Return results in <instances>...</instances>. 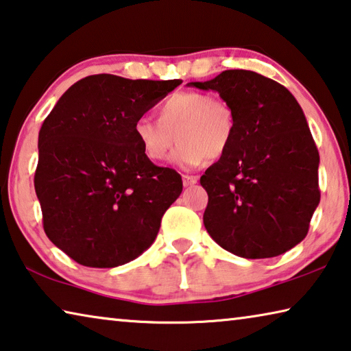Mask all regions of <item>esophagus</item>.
I'll return each mask as SVG.
<instances>
[{
	"mask_svg": "<svg viewBox=\"0 0 351 351\" xmlns=\"http://www.w3.org/2000/svg\"><path fill=\"white\" fill-rule=\"evenodd\" d=\"M198 182V176H193V175H184L182 176V184L186 187H191V186H195Z\"/></svg>",
	"mask_w": 351,
	"mask_h": 351,
	"instance_id": "esophagus-1",
	"label": "esophagus"
}]
</instances>
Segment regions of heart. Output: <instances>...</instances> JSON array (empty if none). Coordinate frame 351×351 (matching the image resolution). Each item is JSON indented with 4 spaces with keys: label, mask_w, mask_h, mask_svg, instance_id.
<instances>
[{
    "label": "heart",
    "mask_w": 351,
    "mask_h": 351,
    "mask_svg": "<svg viewBox=\"0 0 351 351\" xmlns=\"http://www.w3.org/2000/svg\"><path fill=\"white\" fill-rule=\"evenodd\" d=\"M156 114L158 120L138 117L132 126L142 153L153 162L164 160L175 141H180L171 162L182 169H195L208 158H221L234 141V110L225 99L209 93L175 92L156 108Z\"/></svg>",
    "instance_id": "heart-1"
}]
</instances>
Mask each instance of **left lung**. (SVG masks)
I'll return each instance as SVG.
<instances>
[{"mask_svg":"<svg viewBox=\"0 0 351 351\" xmlns=\"http://www.w3.org/2000/svg\"><path fill=\"white\" fill-rule=\"evenodd\" d=\"M187 86L219 92L236 115L230 149L199 180L209 236L241 258L286 253L308 234L320 202L319 152L295 97L248 70Z\"/></svg>","mask_w":351,"mask_h":351,"instance_id":"1","label":"left lung"}]
</instances>
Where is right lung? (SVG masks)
Returning <instances> with one entry per match:
<instances>
[{
	"instance_id": "obj_1",
	"label": "right lung",
	"mask_w": 351,
	"mask_h": 351,
	"mask_svg": "<svg viewBox=\"0 0 351 351\" xmlns=\"http://www.w3.org/2000/svg\"><path fill=\"white\" fill-rule=\"evenodd\" d=\"M181 82L92 75L43 121L34 176L43 230L77 264L110 269L136 259L181 195V175L147 159L132 132Z\"/></svg>"
}]
</instances>
